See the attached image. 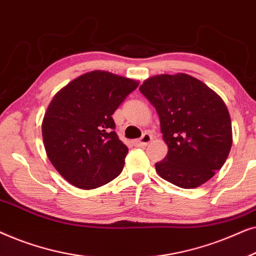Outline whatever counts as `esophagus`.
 <instances>
[{
	"mask_svg": "<svg viewBox=\"0 0 256 256\" xmlns=\"http://www.w3.org/2000/svg\"><path fill=\"white\" fill-rule=\"evenodd\" d=\"M152 134H149V132H144L141 138L138 140V141H135V144L138 146H146L148 143L152 142Z\"/></svg>",
	"mask_w": 256,
	"mask_h": 256,
	"instance_id": "esophagus-1",
	"label": "esophagus"
}]
</instances>
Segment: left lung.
Returning a JSON list of instances; mask_svg holds the SVG:
<instances>
[{
	"label": "left lung",
	"mask_w": 256,
	"mask_h": 256,
	"mask_svg": "<svg viewBox=\"0 0 256 256\" xmlns=\"http://www.w3.org/2000/svg\"><path fill=\"white\" fill-rule=\"evenodd\" d=\"M140 90L156 108L169 148L155 164L157 174L183 188L211 180L232 146V124L222 98L185 73L154 76Z\"/></svg>",
	"instance_id": "left-lung-1"
}]
</instances>
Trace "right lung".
<instances>
[{
  "mask_svg": "<svg viewBox=\"0 0 256 256\" xmlns=\"http://www.w3.org/2000/svg\"><path fill=\"white\" fill-rule=\"evenodd\" d=\"M138 82L106 71L72 80L48 104L42 124L46 155L56 170L84 190L121 174L127 146L114 132L112 115Z\"/></svg>",
  "mask_w": 256,
  "mask_h": 256,
  "instance_id": "right-lung-1",
  "label": "right lung"
}]
</instances>
